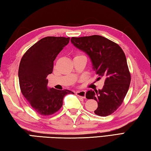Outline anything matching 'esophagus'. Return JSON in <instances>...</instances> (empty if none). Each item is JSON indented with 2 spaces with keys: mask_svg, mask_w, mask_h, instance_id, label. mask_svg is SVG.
Returning a JSON list of instances; mask_svg holds the SVG:
<instances>
[{
  "mask_svg": "<svg viewBox=\"0 0 151 151\" xmlns=\"http://www.w3.org/2000/svg\"><path fill=\"white\" fill-rule=\"evenodd\" d=\"M76 94L79 97H82V98H85V94H86V92L85 91H78L76 92Z\"/></svg>",
  "mask_w": 151,
  "mask_h": 151,
  "instance_id": "1",
  "label": "esophagus"
}]
</instances>
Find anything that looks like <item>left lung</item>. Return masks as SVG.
Wrapping results in <instances>:
<instances>
[{
    "label": "left lung",
    "mask_w": 151,
    "mask_h": 151,
    "mask_svg": "<svg viewBox=\"0 0 151 151\" xmlns=\"http://www.w3.org/2000/svg\"><path fill=\"white\" fill-rule=\"evenodd\" d=\"M70 41L88 55L99 79L105 80L101 90L87 91L86 98L98 103L94 111L97 115H110L121 105L131 83V74L123 50L116 43L100 35L72 37Z\"/></svg>",
    "instance_id": "8db88e82"
}]
</instances>
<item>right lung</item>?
Here are the masks:
<instances>
[{
	"label": "right lung",
	"mask_w": 151,
	"mask_h": 151,
	"mask_svg": "<svg viewBox=\"0 0 151 151\" xmlns=\"http://www.w3.org/2000/svg\"><path fill=\"white\" fill-rule=\"evenodd\" d=\"M70 38L47 37L33 45L22 56L19 68L22 94L35 112L48 116L63 106V98L70 91L48 88L47 76L52 73L53 62Z\"/></svg>",
	"instance_id": "1"
}]
</instances>
